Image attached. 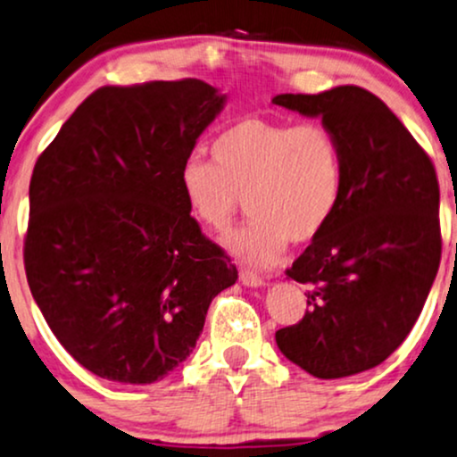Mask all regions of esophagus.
I'll list each match as a JSON object with an SVG mask.
<instances>
[{"label": "esophagus", "instance_id": "34e87169", "mask_svg": "<svg viewBox=\"0 0 457 457\" xmlns=\"http://www.w3.org/2000/svg\"><path fill=\"white\" fill-rule=\"evenodd\" d=\"M239 279L241 284L247 286V288H261V286H264V278H261V275L254 271H250V269H241Z\"/></svg>", "mask_w": 457, "mask_h": 457}]
</instances>
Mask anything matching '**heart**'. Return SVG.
I'll return each instance as SVG.
<instances>
[{
	"label": "heart",
	"instance_id": "obj_1",
	"mask_svg": "<svg viewBox=\"0 0 457 457\" xmlns=\"http://www.w3.org/2000/svg\"><path fill=\"white\" fill-rule=\"evenodd\" d=\"M212 159L188 156L179 188L190 213L220 235L233 228L247 201L254 220L227 239L245 262L273 264L288 239H315L339 207L343 152L318 122L245 118L213 139Z\"/></svg>",
	"mask_w": 457,
	"mask_h": 457
}]
</instances>
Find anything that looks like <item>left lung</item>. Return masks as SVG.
Masks as SVG:
<instances>
[{
  "label": "left lung",
  "instance_id": "1",
  "mask_svg": "<svg viewBox=\"0 0 457 457\" xmlns=\"http://www.w3.org/2000/svg\"><path fill=\"white\" fill-rule=\"evenodd\" d=\"M322 118L343 152V195L288 278L309 286L303 320L275 332L279 352L318 379L381 364L418 322L441 262L438 179L394 112L360 87L278 95Z\"/></svg>",
  "mask_w": 457,
  "mask_h": 457
}]
</instances>
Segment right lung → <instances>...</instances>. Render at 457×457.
<instances>
[{
    "label": "right lung",
    "instance_id": "add662e5",
    "mask_svg": "<svg viewBox=\"0 0 457 457\" xmlns=\"http://www.w3.org/2000/svg\"><path fill=\"white\" fill-rule=\"evenodd\" d=\"M224 104L196 78L104 87L33 167L27 281L61 345L97 377H167L193 353L212 298L237 281L179 188Z\"/></svg>",
    "mask_w": 457,
    "mask_h": 457
}]
</instances>
